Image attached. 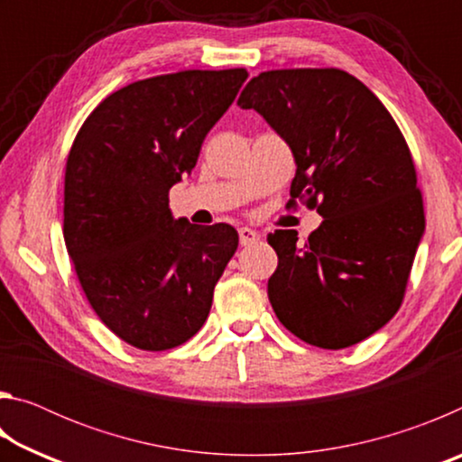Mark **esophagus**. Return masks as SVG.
Segmentation results:
<instances>
[{"instance_id": "esophagus-1", "label": "esophagus", "mask_w": 462, "mask_h": 462, "mask_svg": "<svg viewBox=\"0 0 462 462\" xmlns=\"http://www.w3.org/2000/svg\"><path fill=\"white\" fill-rule=\"evenodd\" d=\"M238 236H240L242 246H250V245H254V242L261 240V234L253 230V228H246V226H245V228L238 230Z\"/></svg>"}]
</instances>
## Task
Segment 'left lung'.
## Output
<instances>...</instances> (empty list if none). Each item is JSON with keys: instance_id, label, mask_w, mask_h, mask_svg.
<instances>
[{"instance_id": "8db88e82", "label": "left lung", "mask_w": 462, "mask_h": 462, "mask_svg": "<svg viewBox=\"0 0 462 462\" xmlns=\"http://www.w3.org/2000/svg\"><path fill=\"white\" fill-rule=\"evenodd\" d=\"M295 159L291 199L324 217L297 246L275 230L269 300L279 322L319 348H346L385 326L403 301L424 236V201L408 143L379 97L340 69H277L240 93Z\"/></svg>"}]
</instances>
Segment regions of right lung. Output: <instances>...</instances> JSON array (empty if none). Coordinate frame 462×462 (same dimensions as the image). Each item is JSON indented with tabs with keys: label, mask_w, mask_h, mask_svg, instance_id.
I'll return each instance as SVG.
<instances>
[{
	"label": "right lung",
	"mask_w": 462,
	"mask_h": 462,
	"mask_svg": "<svg viewBox=\"0 0 462 462\" xmlns=\"http://www.w3.org/2000/svg\"><path fill=\"white\" fill-rule=\"evenodd\" d=\"M246 77L226 69L130 83L93 109L67 156V253L93 311L140 350L198 334L238 248L230 224L175 220L169 189L191 173Z\"/></svg>",
	"instance_id": "add662e5"
}]
</instances>
